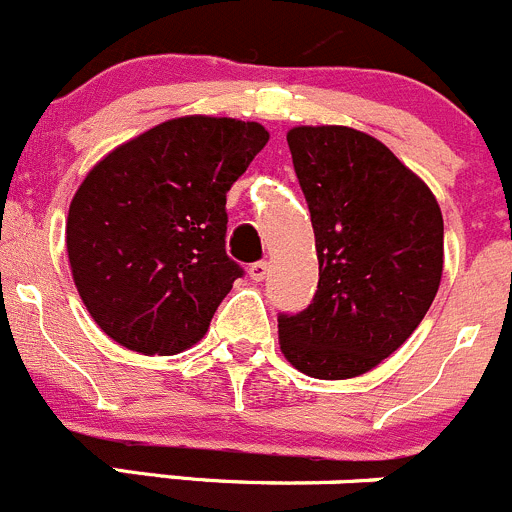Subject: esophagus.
I'll list each match as a JSON object with an SVG mask.
<instances>
[{"instance_id": "esophagus-1", "label": "esophagus", "mask_w": 512, "mask_h": 512, "mask_svg": "<svg viewBox=\"0 0 512 512\" xmlns=\"http://www.w3.org/2000/svg\"><path fill=\"white\" fill-rule=\"evenodd\" d=\"M247 272H250V277H252V280H255V282H262V280H265V277H267V272H270V265H267L265 260H260V262H252V265H250V270H247Z\"/></svg>"}]
</instances>
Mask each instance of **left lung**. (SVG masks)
Returning <instances> with one entry per match:
<instances>
[{
	"label": "left lung",
	"mask_w": 512,
	"mask_h": 512,
	"mask_svg": "<svg viewBox=\"0 0 512 512\" xmlns=\"http://www.w3.org/2000/svg\"><path fill=\"white\" fill-rule=\"evenodd\" d=\"M320 282L277 317L280 350L305 375L347 380L380 365L423 322L443 277V212L430 187L352 127H292Z\"/></svg>",
	"instance_id": "1"
}]
</instances>
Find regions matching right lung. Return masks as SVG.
I'll return each instance as SVG.
<instances>
[{"mask_svg": "<svg viewBox=\"0 0 512 512\" xmlns=\"http://www.w3.org/2000/svg\"><path fill=\"white\" fill-rule=\"evenodd\" d=\"M270 135L232 117L167 119L89 170L67 217L74 285L127 350L175 355L202 340L242 277L225 252L227 192Z\"/></svg>", "mask_w": 512, "mask_h": 512, "instance_id": "1", "label": "right lung"}]
</instances>
